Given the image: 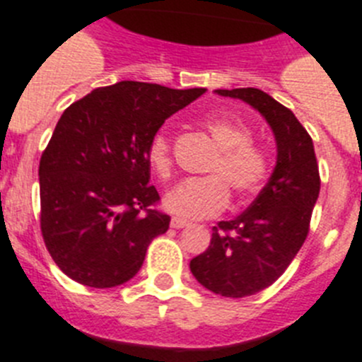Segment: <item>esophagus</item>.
Masks as SVG:
<instances>
[{
  "mask_svg": "<svg viewBox=\"0 0 362 362\" xmlns=\"http://www.w3.org/2000/svg\"><path fill=\"white\" fill-rule=\"evenodd\" d=\"M189 221L187 220H182V218H171V227L173 229H182V227H187Z\"/></svg>",
  "mask_w": 362,
  "mask_h": 362,
  "instance_id": "34e87169",
  "label": "esophagus"
}]
</instances>
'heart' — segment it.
<instances>
[{"label":"heart","instance_id":"b5f03b06","mask_svg":"<svg viewBox=\"0 0 362 362\" xmlns=\"http://www.w3.org/2000/svg\"><path fill=\"white\" fill-rule=\"evenodd\" d=\"M214 144L218 157L207 168L209 177L180 182L164 197V207L175 216L209 218L220 213L229 202V189L238 197H249L262 187L267 177V157L262 148L250 142V129L243 122L226 115H211L202 120ZM149 165L160 178L171 175V144L164 133H157L146 149Z\"/></svg>","mask_w":362,"mask_h":362}]
</instances>
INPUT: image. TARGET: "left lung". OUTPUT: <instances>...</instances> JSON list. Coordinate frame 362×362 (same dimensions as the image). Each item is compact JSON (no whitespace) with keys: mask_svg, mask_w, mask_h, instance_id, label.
<instances>
[{"mask_svg":"<svg viewBox=\"0 0 362 362\" xmlns=\"http://www.w3.org/2000/svg\"><path fill=\"white\" fill-rule=\"evenodd\" d=\"M262 113L276 139V168L256 200L234 220L213 227L211 245L191 259L200 285L226 298L270 286L307 240L319 197V168L310 135L294 113L258 88L214 90Z\"/></svg>","mask_w":362,"mask_h":362,"instance_id":"obj_1","label":"left lung"}]
</instances>
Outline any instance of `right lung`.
I'll return each instance as SVG.
<instances>
[{
	"instance_id": "add662e5",
	"label": "right lung",
	"mask_w": 362,
	"mask_h": 362,
	"mask_svg": "<svg viewBox=\"0 0 362 362\" xmlns=\"http://www.w3.org/2000/svg\"><path fill=\"white\" fill-rule=\"evenodd\" d=\"M202 93L120 81L64 110L39 162V197L45 245L68 278L112 288L141 270L171 220L155 209L146 149Z\"/></svg>"
}]
</instances>
